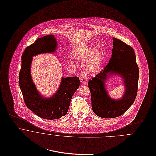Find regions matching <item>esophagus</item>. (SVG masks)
<instances>
[{
  "label": "esophagus",
  "instance_id": "34e87169",
  "mask_svg": "<svg viewBox=\"0 0 156 156\" xmlns=\"http://www.w3.org/2000/svg\"><path fill=\"white\" fill-rule=\"evenodd\" d=\"M80 81H81V83L83 85H86L87 84V77L85 75H82L80 77Z\"/></svg>",
  "mask_w": 156,
  "mask_h": 156
}]
</instances>
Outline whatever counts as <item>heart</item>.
Returning <instances> with one entry per match:
<instances>
[{"label": "heart", "instance_id": "heart-1", "mask_svg": "<svg viewBox=\"0 0 156 156\" xmlns=\"http://www.w3.org/2000/svg\"><path fill=\"white\" fill-rule=\"evenodd\" d=\"M78 59L83 63L88 62L87 69L89 72H94L98 69L103 59L101 51H96L92 46L86 47L79 55Z\"/></svg>", "mask_w": 156, "mask_h": 156}]
</instances>
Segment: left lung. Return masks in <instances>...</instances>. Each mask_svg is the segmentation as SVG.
Wrapping results in <instances>:
<instances>
[{"instance_id":"obj_1","label":"left lung","mask_w":156,"mask_h":156,"mask_svg":"<svg viewBox=\"0 0 156 156\" xmlns=\"http://www.w3.org/2000/svg\"><path fill=\"white\" fill-rule=\"evenodd\" d=\"M112 57L108 64L88 83L95 115L102 118L118 117L130 107L137 95L139 67L133 49L122 41L113 38ZM119 76L125 87L123 95L113 99L108 94L106 83L112 76Z\"/></svg>"}]
</instances>
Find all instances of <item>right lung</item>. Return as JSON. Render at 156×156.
<instances>
[{
	"mask_svg": "<svg viewBox=\"0 0 156 156\" xmlns=\"http://www.w3.org/2000/svg\"><path fill=\"white\" fill-rule=\"evenodd\" d=\"M57 46L54 35L38 38L23 53L19 73V86L26 105L38 116L48 120L57 119L66 115L71 99L80 86L78 77H62L59 87L52 96H44L37 90L32 79V57L41 54L55 53Z\"/></svg>",
	"mask_w": 156,
	"mask_h": 156,
	"instance_id": "add662e5",
	"label": "right lung"
}]
</instances>
